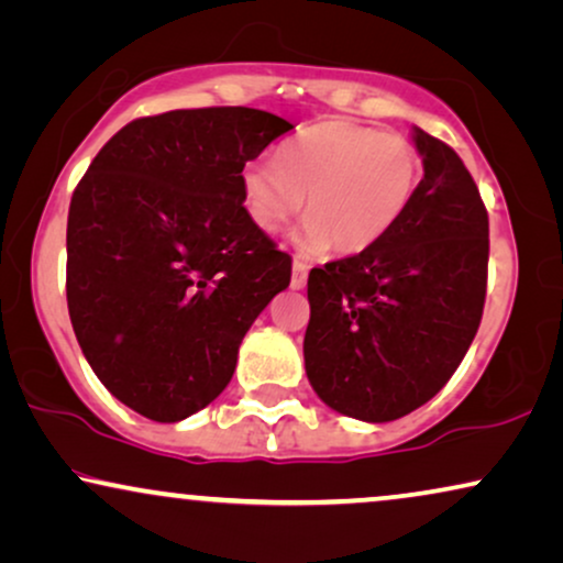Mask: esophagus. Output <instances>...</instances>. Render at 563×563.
I'll return each mask as SVG.
<instances>
[{"mask_svg":"<svg viewBox=\"0 0 563 563\" xmlns=\"http://www.w3.org/2000/svg\"><path fill=\"white\" fill-rule=\"evenodd\" d=\"M306 280H309V265L301 260H294V277H290V288L301 290V288H306Z\"/></svg>","mask_w":563,"mask_h":563,"instance_id":"34e87169","label":"esophagus"}]
</instances>
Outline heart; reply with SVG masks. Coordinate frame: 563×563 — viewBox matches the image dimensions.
Listing matches in <instances>:
<instances>
[{
  "mask_svg": "<svg viewBox=\"0 0 563 563\" xmlns=\"http://www.w3.org/2000/svg\"><path fill=\"white\" fill-rule=\"evenodd\" d=\"M422 162L399 133L347 120L309 125L280 146L277 159H254L242 172L250 219L275 234L303 211L298 250L360 254L391 231L415 198Z\"/></svg>",
  "mask_w": 563,
  "mask_h": 563,
  "instance_id": "obj_1",
  "label": "heart"
}]
</instances>
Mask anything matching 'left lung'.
<instances>
[{"label":"left lung","instance_id":"8db88e82","mask_svg":"<svg viewBox=\"0 0 563 563\" xmlns=\"http://www.w3.org/2000/svg\"><path fill=\"white\" fill-rule=\"evenodd\" d=\"M424 177L371 250L309 273L306 376L319 399L363 422L422 407L461 365L482 324L489 216L451 146L415 129Z\"/></svg>","mask_w":563,"mask_h":563}]
</instances>
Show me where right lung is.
<instances>
[{
  "label": "right lung",
  "instance_id": "add662e5",
  "mask_svg": "<svg viewBox=\"0 0 563 563\" xmlns=\"http://www.w3.org/2000/svg\"><path fill=\"white\" fill-rule=\"evenodd\" d=\"M290 129L254 108L131 120L71 195L74 334L102 386L154 422L208 407L252 321L288 288L290 257L246 213L242 172Z\"/></svg>",
  "mask_w": 563,
  "mask_h": 563
}]
</instances>
